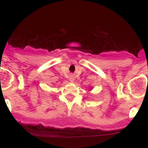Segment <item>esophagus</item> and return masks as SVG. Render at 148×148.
Here are the masks:
<instances>
[{"mask_svg": "<svg viewBox=\"0 0 148 148\" xmlns=\"http://www.w3.org/2000/svg\"><path fill=\"white\" fill-rule=\"evenodd\" d=\"M74 76H69V81H74Z\"/></svg>", "mask_w": 148, "mask_h": 148, "instance_id": "1", "label": "esophagus"}]
</instances>
